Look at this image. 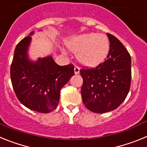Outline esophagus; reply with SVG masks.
<instances>
[{
	"mask_svg": "<svg viewBox=\"0 0 147 147\" xmlns=\"http://www.w3.org/2000/svg\"><path fill=\"white\" fill-rule=\"evenodd\" d=\"M80 67L76 65L74 67V74H80Z\"/></svg>",
	"mask_w": 147,
	"mask_h": 147,
	"instance_id": "esophagus-1",
	"label": "esophagus"
}]
</instances>
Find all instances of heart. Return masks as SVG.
Listing matches in <instances>:
<instances>
[{
  "label": "heart",
  "instance_id": "b5f03b06",
  "mask_svg": "<svg viewBox=\"0 0 147 147\" xmlns=\"http://www.w3.org/2000/svg\"><path fill=\"white\" fill-rule=\"evenodd\" d=\"M71 51L77 54L78 61L86 67H95L107 57L110 42L103 34L86 33L74 37L67 42Z\"/></svg>",
  "mask_w": 147,
  "mask_h": 147
}]
</instances>
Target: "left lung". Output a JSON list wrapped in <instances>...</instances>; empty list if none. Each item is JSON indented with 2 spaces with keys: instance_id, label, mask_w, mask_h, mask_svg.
Instances as JSON below:
<instances>
[{
  "instance_id": "obj_1",
  "label": "left lung",
  "mask_w": 147,
  "mask_h": 147,
  "mask_svg": "<svg viewBox=\"0 0 147 147\" xmlns=\"http://www.w3.org/2000/svg\"><path fill=\"white\" fill-rule=\"evenodd\" d=\"M110 41L107 59L93 68H82L83 103L96 113L110 112L124 102L131 85V57L123 44L107 34Z\"/></svg>"
}]
</instances>
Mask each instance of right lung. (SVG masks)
I'll return each instance as SVG.
<instances>
[{"label": "right lung", "instance_id": "add662e5", "mask_svg": "<svg viewBox=\"0 0 147 147\" xmlns=\"http://www.w3.org/2000/svg\"><path fill=\"white\" fill-rule=\"evenodd\" d=\"M31 32L16 45L10 68L13 89L20 103L34 111L48 113L57 107L60 90L74 75L72 64L60 66L51 56L29 59Z\"/></svg>", "mask_w": 147, "mask_h": 147}]
</instances>
